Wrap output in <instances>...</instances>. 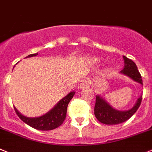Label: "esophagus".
<instances>
[{
    "mask_svg": "<svg viewBox=\"0 0 152 152\" xmlns=\"http://www.w3.org/2000/svg\"><path fill=\"white\" fill-rule=\"evenodd\" d=\"M89 84H90V82L88 79H83L78 83V86L80 89H83V88H85L86 86H89Z\"/></svg>",
    "mask_w": 152,
    "mask_h": 152,
    "instance_id": "34e87169",
    "label": "esophagus"
}]
</instances>
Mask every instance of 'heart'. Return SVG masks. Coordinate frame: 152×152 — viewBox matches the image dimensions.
<instances>
[{"instance_id": "heart-1", "label": "heart", "mask_w": 152, "mask_h": 152, "mask_svg": "<svg viewBox=\"0 0 152 152\" xmlns=\"http://www.w3.org/2000/svg\"><path fill=\"white\" fill-rule=\"evenodd\" d=\"M87 61L91 65H97L101 62V60L99 58L96 57V56H89L87 58Z\"/></svg>"}]
</instances>
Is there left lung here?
I'll return each mask as SVG.
<instances>
[{
    "instance_id": "8db88e82",
    "label": "left lung",
    "mask_w": 152,
    "mask_h": 152,
    "mask_svg": "<svg viewBox=\"0 0 152 152\" xmlns=\"http://www.w3.org/2000/svg\"><path fill=\"white\" fill-rule=\"evenodd\" d=\"M125 66L122 70L120 71L123 75L129 76L133 81L143 85L142 79L136 64L132 60L123 56ZM142 99V95L137 99L136 103L131 109L126 111H119L114 108L100 95L96 97V105L94 108V114L96 118L102 123L105 125H117L122 123L131 118L136 113L139 108Z\"/></svg>"
}]
</instances>
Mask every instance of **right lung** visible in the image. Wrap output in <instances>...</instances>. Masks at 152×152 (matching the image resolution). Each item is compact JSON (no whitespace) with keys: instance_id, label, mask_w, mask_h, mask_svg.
Returning a JSON list of instances; mask_svg holds the SVG:
<instances>
[{"instance_id":"right-lung-1","label":"right lung","mask_w":152,"mask_h":152,"mask_svg":"<svg viewBox=\"0 0 152 152\" xmlns=\"http://www.w3.org/2000/svg\"><path fill=\"white\" fill-rule=\"evenodd\" d=\"M37 53L34 54H30L27 57H32V56H37ZM74 91L70 92L69 94L60 99L56 105L52 109L49 111L48 113L43 115L39 117L35 118H30L27 117L20 113L19 111L14 107L16 113L23 122L30 125V127L34 128L37 130H42V131H49L56 129L60 125L63 124L66 115L67 106L69 102H70L73 96L75 95Z\"/></svg>"}]
</instances>
